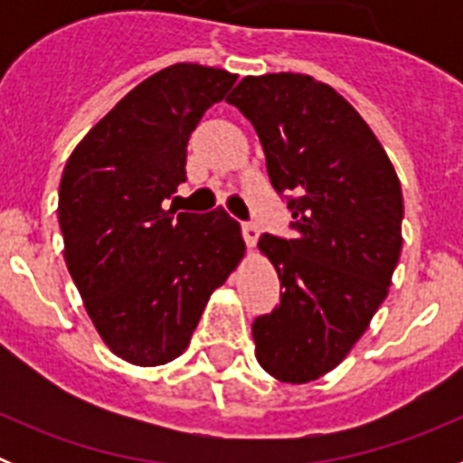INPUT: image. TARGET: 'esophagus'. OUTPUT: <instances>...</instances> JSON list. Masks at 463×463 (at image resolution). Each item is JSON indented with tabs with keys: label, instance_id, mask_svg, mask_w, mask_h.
<instances>
[{
	"label": "esophagus",
	"instance_id": "34e87169",
	"mask_svg": "<svg viewBox=\"0 0 463 463\" xmlns=\"http://www.w3.org/2000/svg\"><path fill=\"white\" fill-rule=\"evenodd\" d=\"M241 232H243V239L248 243V248H255L257 239H260V227L255 222H243Z\"/></svg>",
	"mask_w": 463,
	"mask_h": 463
}]
</instances>
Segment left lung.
<instances>
[{"mask_svg":"<svg viewBox=\"0 0 463 463\" xmlns=\"http://www.w3.org/2000/svg\"><path fill=\"white\" fill-rule=\"evenodd\" d=\"M229 104L255 127L294 239L261 234L280 304L252 322L261 369L310 383L369 329L399 264L403 194L390 157L353 106L306 73L245 76Z\"/></svg>","mask_w":463,"mask_h":463,"instance_id":"obj_1","label":"left lung"}]
</instances>
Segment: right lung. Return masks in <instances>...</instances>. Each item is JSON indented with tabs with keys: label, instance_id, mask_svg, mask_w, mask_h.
I'll return each instance as SVG.
<instances>
[{
	"label": "right lung",
	"instance_id": "1",
	"mask_svg": "<svg viewBox=\"0 0 463 463\" xmlns=\"http://www.w3.org/2000/svg\"><path fill=\"white\" fill-rule=\"evenodd\" d=\"M234 83L224 69L171 64L127 92L64 166V261L101 341L137 366L185 353L245 252L222 208L196 215L162 203L185 183L190 134Z\"/></svg>",
	"mask_w": 463,
	"mask_h": 463
}]
</instances>
